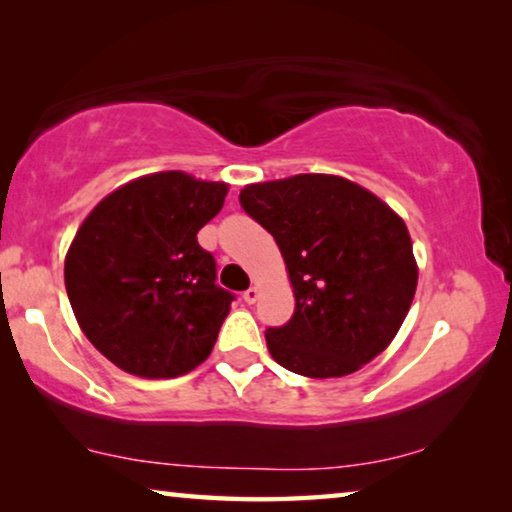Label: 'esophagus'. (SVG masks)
Masks as SVG:
<instances>
[{"label": "esophagus", "instance_id": "34e87169", "mask_svg": "<svg viewBox=\"0 0 512 512\" xmlns=\"http://www.w3.org/2000/svg\"><path fill=\"white\" fill-rule=\"evenodd\" d=\"M259 298V289L257 287H250L248 291H244V300L248 302V305H253V302H257Z\"/></svg>", "mask_w": 512, "mask_h": 512}]
</instances>
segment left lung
<instances>
[{
    "instance_id": "8db88e82",
    "label": "left lung",
    "mask_w": 512,
    "mask_h": 512,
    "mask_svg": "<svg viewBox=\"0 0 512 512\" xmlns=\"http://www.w3.org/2000/svg\"><path fill=\"white\" fill-rule=\"evenodd\" d=\"M239 201L273 235L296 298L289 323L266 329L280 366L314 379L345 377L391 345L418 287L400 214L332 173L246 185Z\"/></svg>"
}]
</instances>
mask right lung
<instances>
[{
    "label": "right lung",
    "instance_id": "1",
    "mask_svg": "<svg viewBox=\"0 0 512 512\" xmlns=\"http://www.w3.org/2000/svg\"><path fill=\"white\" fill-rule=\"evenodd\" d=\"M228 183L158 171L117 187L85 216L65 255V289L90 343L117 368L171 379L210 357L232 296L216 287L198 230Z\"/></svg>",
    "mask_w": 512,
    "mask_h": 512
}]
</instances>
